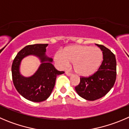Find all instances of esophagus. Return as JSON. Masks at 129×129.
Returning <instances> with one entry per match:
<instances>
[{
    "label": "esophagus",
    "mask_w": 129,
    "mask_h": 129,
    "mask_svg": "<svg viewBox=\"0 0 129 129\" xmlns=\"http://www.w3.org/2000/svg\"><path fill=\"white\" fill-rule=\"evenodd\" d=\"M66 75L69 76H70L72 75L71 73H69V72H68V71H66Z\"/></svg>",
    "instance_id": "1"
}]
</instances>
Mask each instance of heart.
I'll return each mask as SVG.
<instances>
[{
	"label": "heart",
	"instance_id": "obj_1",
	"mask_svg": "<svg viewBox=\"0 0 129 129\" xmlns=\"http://www.w3.org/2000/svg\"><path fill=\"white\" fill-rule=\"evenodd\" d=\"M103 52L97 47L74 45L67 47L55 55V61L60 68L67 67L73 62L74 71L81 76H89L99 68L103 60Z\"/></svg>",
	"mask_w": 129,
	"mask_h": 129
}]
</instances>
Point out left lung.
<instances>
[{"label": "left lung", "mask_w": 129, "mask_h": 129, "mask_svg": "<svg viewBox=\"0 0 129 129\" xmlns=\"http://www.w3.org/2000/svg\"><path fill=\"white\" fill-rule=\"evenodd\" d=\"M96 45L103 51V62L93 75L80 77V82L75 87L77 93L88 101H95L104 97L113 86L116 78L115 55L104 46Z\"/></svg>", "instance_id": "obj_1"}]
</instances>
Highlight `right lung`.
I'll return each mask as SVG.
<instances>
[{
	"label": "right lung",
	"instance_id": "right-lung-1",
	"mask_svg": "<svg viewBox=\"0 0 129 129\" xmlns=\"http://www.w3.org/2000/svg\"><path fill=\"white\" fill-rule=\"evenodd\" d=\"M48 44L26 46L20 50L13 60L11 71L13 84L18 93L28 101L39 103L46 100L51 95L55 85L56 76L64 73L56 70L51 63L53 60L45 55ZM34 55L41 60L38 71L30 77L20 74L19 66L24 57Z\"/></svg>",
	"mask_w": 129,
	"mask_h": 129
}]
</instances>
